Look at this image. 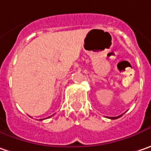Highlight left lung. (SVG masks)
I'll return each instance as SVG.
<instances>
[{
    "label": "left lung",
    "mask_w": 151,
    "mask_h": 151,
    "mask_svg": "<svg viewBox=\"0 0 151 151\" xmlns=\"http://www.w3.org/2000/svg\"><path fill=\"white\" fill-rule=\"evenodd\" d=\"M123 114L120 115V116H109L108 118H110V119H116V118H119L120 116H122Z\"/></svg>",
    "instance_id": "left-lung-1"
}]
</instances>
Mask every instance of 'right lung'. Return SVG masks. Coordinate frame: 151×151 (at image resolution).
Wrapping results in <instances>:
<instances>
[{
  "instance_id": "1",
  "label": "right lung",
  "mask_w": 151,
  "mask_h": 151,
  "mask_svg": "<svg viewBox=\"0 0 151 151\" xmlns=\"http://www.w3.org/2000/svg\"><path fill=\"white\" fill-rule=\"evenodd\" d=\"M50 116H49V117H50ZM40 120H42V119H40Z\"/></svg>"
}]
</instances>
